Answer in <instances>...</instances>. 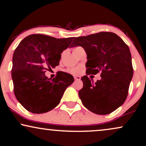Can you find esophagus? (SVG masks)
Segmentation results:
<instances>
[{"label":"esophagus","mask_w":146,"mask_h":146,"mask_svg":"<svg viewBox=\"0 0 146 146\" xmlns=\"http://www.w3.org/2000/svg\"><path fill=\"white\" fill-rule=\"evenodd\" d=\"M74 79L75 80H81V77L79 76V75H75Z\"/></svg>","instance_id":"obj_1"}]
</instances>
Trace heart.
<instances>
[{
  "label": "heart",
  "instance_id": "1",
  "mask_svg": "<svg viewBox=\"0 0 146 146\" xmlns=\"http://www.w3.org/2000/svg\"><path fill=\"white\" fill-rule=\"evenodd\" d=\"M78 47H75L74 50H75V49L78 48ZM69 71L71 72V73H78V72L80 71V68H71V69H70Z\"/></svg>",
  "mask_w": 146,
  "mask_h": 146
}]
</instances>
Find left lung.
<instances>
[{"label": "left lung", "mask_w": 146, "mask_h": 146, "mask_svg": "<svg viewBox=\"0 0 146 146\" xmlns=\"http://www.w3.org/2000/svg\"><path fill=\"white\" fill-rule=\"evenodd\" d=\"M76 46L86 52V75L101 72V79L95 83L87 75L81 78L84 86L79 96L82 104L96 114L111 113L124 103L133 78L129 47L120 36L110 32L75 38L71 47Z\"/></svg>", "instance_id": "8db88e82"}]
</instances>
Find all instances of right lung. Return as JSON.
Segmentation results:
<instances>
[{"label": "right lung", "instance_id": "obj_1", "mask_svg": "<svg viewBox=\"0 0 146 146\" xmlns=\"http://www.w3.org/2000/svg\"><path fill=\"white\" fill-rule=\"evenodd\" d=\"M73 37L56 38L31 35L20 42L13 55L11 77L14 94L19 103L33 113L50 111L60 102L63 94L74 82L71 74L59 72L50 80L45 73L59 64L61 54Z\"/></svg>", "mask_w": 146, "mask_h": 146}]
</instances>
